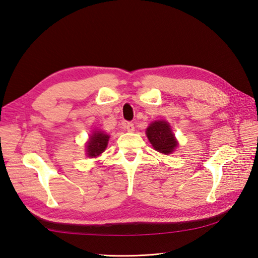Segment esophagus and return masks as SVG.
Instances as JSON below:
<instances>
[{"instance_id": "esophagus-1", "label": "esophagus", "mask_w": 258, "mask_h": 258, "mask_svg": "<svg viewBox=\"0 0 258 258\" xmlns=\"http://www.w3.org/2000/svg\"><path fill=\"white\" fill-rule=\"evenodd\" d=\"M125 128H126V131H127V132H134V124L133 123H131V122H128V123H126L125 124Z\"/></svg>"}]
</instances>
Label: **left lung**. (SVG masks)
<instances>
[{"instance_id":"1","label":"left lung","mask_w":258,"mask_h":258,"mask_svg":"<svg viewBox=\"0 0 258 258\" xmlns=\"http://www.w3.org/2000/svg\"><path fill=\"white\" fill-rule=\"evenodd\" d=\"M146 135L153 147L163 154H169L177 146L171 126L165 120H156L152 123L146 130Z\"/></svg>"}]
</instances>
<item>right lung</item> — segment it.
I'll return each instance as SVG.
<instances>
[{
  "label": "right lung",
  "instance_id": "right-lung-1",
  "mask_svg": "<svg viewBox=\"0 0 258 258\" xmlns=\"http://www.w3.org/2000/svg\"><path fill=\"white\" fill-rule=\"evenodd\" d=\"M108 139L109 136L107 134H104L101 131H95L91 136L89 143L86 145L87 155L91 157H95L102 154L106 149Z\"/></svg>",
  "mask_w": 258,
  "mask_h": 258
}]
</instances>
